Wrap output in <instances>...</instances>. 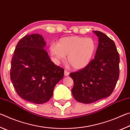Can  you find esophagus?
Returning a JSON list of instances; mask_svg holds the SVG:
<instances>
[{
	"label": "esophagus",
	"instance_id": "obj_1",
	"mask_svg": "<svg viewBox=\"0 0 130 130\" xmlns=\"http://www.w3.org/2000/svg\"><path fill=\"white\" fill-rule=\"evenodd\" d=\"M69 72H68L67 70H64V75L65 76H69Z\"/></svg>",
	"mask_w": 130,
	"mask_h": 130
}]
</instances>
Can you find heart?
Listing matches in <instances>:
<instances>
[{"label": "heart", "mask_w": 130, "mask_h": 130, "mask_svg": "<svg viewBox=\"0 0 130 130\" xmlns=\"http://www.w3.org/2000/svg\"><path fill=\"white\" fill-rule=\"evenodd\" d=\"M96 43L91 38L78 36L64 37L57 44L52 43L50 52L57 63L63 61L68 55V62L76 69H81L91 62L96 50Z\"/></svg>", "instance_id": "heart-1"}]
</instances>
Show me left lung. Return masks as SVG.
Wrapping results in <instances>:
<instances>
[{"label": "left lung", "instance_id": "left-lung-1", "mask_svg": "<svg viewBox=\"0 0 130 130\" xmlns=\"http://www.w3.org/2000/svg\"><path fill=\"white\" fill-rule=\"evenodd\" d=\"M94 32L99 37L94 58L85 68L69 74L74 81V98L85 104L111 95L119 77L120 57L115 42L102 32Z\"/></svg>", "mask_w": 130, "mask_h": 130}]
</instances>
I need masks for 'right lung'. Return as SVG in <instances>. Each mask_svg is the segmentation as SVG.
I'll use <instances>...</instances> for the list:
<instances>
[{"instance_id":"obj_1","label":"right lung","mask_w":130,"mask_h":130,"mask_svg":"<svg viewBox=\"0 0 130 130\" xmlns=\"http://www.w3.org/2000/svg\"><path fill=\"white\" fill-rule=\"evenodd\" d=\"M41 35L23 37L16 46L11 60L10 78L18 95L30 102L42 104L53 94L64 69L55 65L44 49Z\"/></svg>"}]
</instances>
